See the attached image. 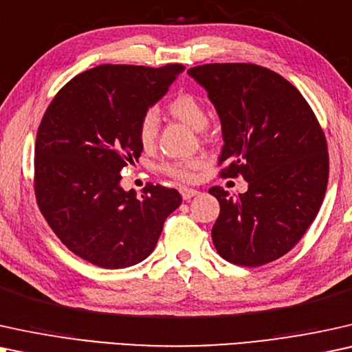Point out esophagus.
<instances>
[{
  "label": "esophagus",
  "mask_w": 352,
  "mask_h": 352,
  "mask_svg": "<svg viewBox=\"0 0 352 352\" xmlns=\"http://www.w3.org/2000/svg\"><path fill=\"white\" fill-rule=\"evenodd\" d=\"M180 193H182V198H184L185 201H188V199L193 198V196L198 195L199 191L195 190V188H188V186H184V188H180Z\"/></svg>",
  "instance_id": "obj_1"
}]
</instances>
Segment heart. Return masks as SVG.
I'll use <instances>...</instances> for the list:
<instances>
[{
  "mask_svg": "<svg viewBox=\"0 0 352 352\" xmlns=\"http://www.w3.org/2000/svg\"><path fill=\"white\" fill-rule=\"evenodd\" d=\"M168 114L175 119L185 122L186 125L193 127L196 130H201L208 124V112L203 101L193 93H179L173 96L167 104ZM159 133V117L156 111L149 109L142 116L137 127V137L138 143L144 151L154 148ZM203 166V159H185V161H173V162H164L161 164V172L166 175L172 177V179L188 182L193 179L195 170Z\"/></svg>",
  "mask_w": 352,
  "mask_h": 352,
  "instance_id": "1",
  "label": "heart"
}]
</instances>
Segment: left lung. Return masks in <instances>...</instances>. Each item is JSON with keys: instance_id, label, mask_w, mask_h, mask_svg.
I'll return each instance as SVG.
<instances>
[{"instance_id": "left-lung-1", "label": "left lung", "mask_w": 352, "mask_h": 352, "mask_svg": "<svg viewBox=\"0 0 352 352\" xmlns=\"http://www.w3.org/2000/svg\"><path fill=\"white\" fill-rule=\"evenodd\" d=\"M188 74L206 88L222 124L220 177L248 182L220 204L212 227L225 261L259 267L292 251L317 217L329 184L325 133L304 96L287 78L256 64H204Z\"/></svg>"}]
</instances>
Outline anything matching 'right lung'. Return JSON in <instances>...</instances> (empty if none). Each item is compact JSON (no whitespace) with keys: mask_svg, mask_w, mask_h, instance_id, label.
<instances>
[{"mask_svg":"<svg viewBox=\"0 0 352 352\" xmlns=\"http://www.w3.org/2000/svg\"><path fill=\"white\" fill-rule=\"evenodd\" d=\"M185 65L102 64L75 75L50 102L36 132L35 196L56 236L102 269L151 254L164 222L182 204L177 190L146 184L124 191L120 172L138 161L142 116Z\"/></svg>","mask_w":352,"mask_h":352,"instance_id":"obj_1","label":"right lung"}]
</instances>
